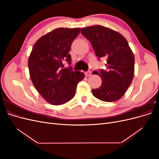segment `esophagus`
Segmentation results:
<instances>
[{
    "label": "esophagus",
    "mask_w": 159,
    "mask_h": 159,
    "mask_svg": "<svg viewBox=\"0 0 159 159\" xmlns=\"http://www.w3.org/2000/svg\"><path fill=\"white\" fill-rule=\"evenodd\" d=\"M85 76L89 77V76H90V75H91V72L90 71H85Z\"/></svg>",
    "instance_id": "34e87169"
}]
</instances>
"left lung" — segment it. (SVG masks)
<instances>
[{
	"label": "left lung",
	"instance_id": "1",
	"mask_svg": "<svg viewBox=\"0 0 159 159\" xmlns=\"http://www.w3.org/2000/svg\"><path fill=\"white\" fill-rule=\"evenodd\" d=\"M81 33L91 42L98 59H107L106 70L95 71L102 84L92 89L93 96L106 102L119 99L134 76V57L127 40L119 32L101 25L84 28Z\"/></svg>",
	"mask_w": 159,
	"mask_h": 159
}]
</instances>
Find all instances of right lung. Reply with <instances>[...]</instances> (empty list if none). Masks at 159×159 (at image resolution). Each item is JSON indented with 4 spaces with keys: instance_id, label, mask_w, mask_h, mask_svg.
Returning <instances> with one entry per match:
<instances>
[{
    "instance_id": "right-lung-1",
    "label": "right lung",
    "mask_w": 159,
    "mask_h": 159,
    "mask_svg": "<svg viewBox=\"0 0 159 159\" xmlns=\"http://www.w3.org/2000/svg\"><path fill=\"white\" fill-rule=\"evenodd\" d=\"M80 28H58L42 36L34 45L28 59L32 83L47 102L60 105L75 96L77 85L82 80L83 72L63 68L64 61L71 64L68 53Z\"/></svg>"
}]
</instances>
